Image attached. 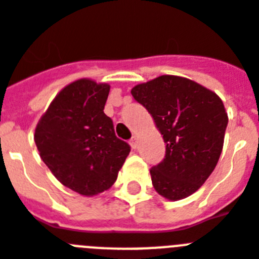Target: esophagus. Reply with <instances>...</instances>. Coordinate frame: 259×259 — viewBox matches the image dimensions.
Returning a JSON list of instances; mask_svg holds the SVG:
<instances>
[{
  "label": "esophagus",
  "mask_w": 259,
  "mask_h": 259,
  "mask_svg": "<svg viewBox=\"0 0 259 259\" xmlns=\"http://www.w3.org/2000/svg\"><path fill=\"white\" fill-rule=\"evenodd\" d=\"M130 146L133 147V149H137V146H138V142H137L136 137H133V138L130 140Z\"/></svg>",
  "instance_id": "obj_1"
}]
</instances>
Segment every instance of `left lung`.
Listing matches in <instances>:
<instances>
[{
	"label": "left lung",
	"mask_w": 259,
	"mask_h": 259,
	"mask_svg": "<svg viewBox=\"0 0 259 259\" xmlns=\"http://www.w3.org/2000/svg\"><path fill=\"white\" fill-rule=\"evenodd\" d=\"M153 116L166 155L151 167L155 191L168 200L196 192L213 172L223 151L228 114L216 93L186 77L163 75L132 89Z\"/></svg>",
	"instance_id": "left-lung-1"
}]
</instances>
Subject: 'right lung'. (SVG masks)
Masks as SVG:
<instances>
[{
    "instance_id": "1",
    "label": "right lung",
    "mask_w": 259,
    "mask_h": 259,
    "mask_svg": "<svg viewBox=\"0 0 259 259\" xmlns=\"http://www.w3.org/2000/svg\"><path fill=\"white\" fill-rule=\"evenodd\" d=\"M110 87L80 79L63 88L39 119L34 140L63 186L84 196L110 188L130 153L104 113Z\"/></svg>"
}]
</instances>
